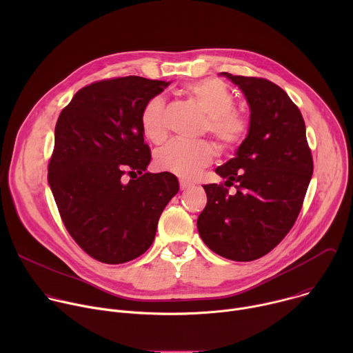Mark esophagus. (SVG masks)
Segmentation results:
<instances>
[{"label":"esophagus","mask_w":353,"mask_h":353,"mask_svg":"<svg viewBox=\"0 0 353 353\" xmlns=\"http://www.w3.org/2000/svg\"><path fill=\"white\" fill-rule=\"evenodd\" d=\"M190 187H192V184H191L190 181H187V180H180V188H181L183 191L188 190Z\"/></svg>","instance_id":"esophagus-1"}]
</instances>
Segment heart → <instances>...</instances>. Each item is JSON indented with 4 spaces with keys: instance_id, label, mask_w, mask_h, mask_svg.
<instances>
[{
    "instance_id": "b5f03b06",
    "label": "heart",
    "mask_w": 353,
    "mask_h": 353,
    "mask_svg": "<svg viewBox=\"0 0 353 353\" xmlns=\"http://www.w3.org/2000/svg\"><path fill=\"white\" fill-rule=\"evenodd\" d=\"M185 94L208 116L207 130L215 137L221 148L233 149L243 142L248 131V121L240 112L233 109L234 96L223 82L218 79L199 81L187 86ZM141 124L149 141L161 142L165 139L168 127L165 100L162 97H152L143 106ZM212 158L214 148L205 141H172L158 150L155 163L165 172L191 179L201 169L208 166Z\"/></svg>"
}]
</instances>
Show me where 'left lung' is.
Returning <instances> with one entry per match:
<instances>
[{"instance_id":"1","label":"left lung","mask_w":353,"mask_h":353,"mask_svg":"<svg viewBox=\"0 0 353 353\" xmlns=\"http://www.w3.org/2000/svg\"><path fill=\"white\" fill-rule=\"evenodd\" d=\"M243 92L248 131L234 157L215 172L237 184H207V207L198 233L214 253L233 261L257 260L292 229L312 180L313 159L306 125L288 93L263 78L221 72Z\"/></svg>"}]
</instances>
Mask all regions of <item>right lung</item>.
<instances>
[{"label":"right lung","instance_id":"obj_1","mask_svg":"<svg viewBox=\"0 0 353 353\" xmlns=\"http://www.w3.org/2000/svg\"><path fill=\"white\" fill-rule=\"evenodd\" d=\"M170 82L124 77L78 90L61 112L48 184L61 219L97 261L123 264L154 243L158 221L179 192L169 172L149 173L141 113ZM140 177L122 181L127 170Z\"/></svg>","mask_w":353,"mask_h":353}]
</instances>
